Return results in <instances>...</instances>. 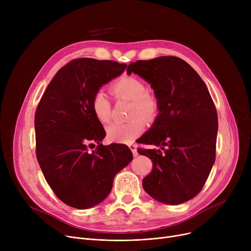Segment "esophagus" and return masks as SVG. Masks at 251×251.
Returning <instances> with one entry per match:
<instances>
[{
	"label": "esophagus",
	"instance_id": "1",
	"mask_svg": "<svg viewBox=\"0 0 251 251\" xmlns=\"http://www.w3.org/2000/svg\"><path fill=\"white\" fill-rule=\"evenodd\" d=\"M129 149L131 150V151H132V153H133V155L134 156H136L138 153H137V147H136V144H133V143H130L129 144Z\"/></svg>",
	"mask_w": 251,
	"mask_h": 251
}]
</instances>
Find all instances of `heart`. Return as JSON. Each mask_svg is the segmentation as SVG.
<instances>
[{
  "label": "heart",
  "instance_id": "b5f03b06",
  "mask_svg": "<svg viewBox=\"0 0 251 251\" xmlns=\"http://www.w3.org/2000/svg\"><path fill=\"white\" fill-rule=\"evenodd\" d=\"M111 91L117 100L130 101L126 123H113L107 127V137L116 143H129L136 139L144 131L147 122H153L160 112L157 98L147 91V86L134 76H124L112 85ZM91 111L97 120L105 124L110 121L112 104L101 90H98L91 99ZM143 117L141 118V117Z\"/></svg>",
  "mask_w": 251,
  "mask_h": 251
}]
</instances>
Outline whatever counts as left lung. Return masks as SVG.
I'll return each instance as SVG.
<instances>
[{
	"label": "left lung",
	"mask_w": 251,
	"mask_h": 251,
	"mask_svg": "<svg viewBox=\"0 0 251 251\" xmlns=\"http://www.w3.org/2000/svg\"><path fill=\"white\" fill-rule=\"evenodd\" d=\"M151 84L160 101L154 123L139 139L159 150L138 149L151 160L142 180L155 201L180 204L202 189L216 160L218 115L205 83L191 66L177 57L139 60L128 65Z\"/></svg>",
	"instance_id": "obj_1"
}]
</instances>
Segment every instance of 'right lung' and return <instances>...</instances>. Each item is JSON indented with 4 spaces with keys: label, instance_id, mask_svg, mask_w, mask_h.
<instances>
[{
    "label": "right lung",
    "instance_id": "1",
    "mask_svg": "<svg viewBox=\"0 0 251 251\" xmlns=\"http://www.w3.org/2000/svg\"><path fill=\"white\" fill-rule=\"evenodd\" d=\"M126 67L110 60L75 59L57 72L37 105V161L51 190L69 206L85 209L101 202L116 174L133 159L125 144L102 146L105 131L90 105L100 87ZM94 143L98 147L89 152Z\"/></svg>",
    "mask_w": 251,
    "mask_h": 251
}]
</instances>
